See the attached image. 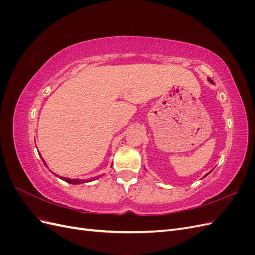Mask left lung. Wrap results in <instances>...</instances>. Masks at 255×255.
<instances>
[{
	"label": "left lung",
	"instance_id": "obj_1",
	"mask_svg": "<svg viewBox=\"0 0 255 255\" xmlns=\"http://www.w3.org/2000/svg\"><path fill=\"white\" fill-rule=\"evenodd\" d=\"M208 81H210L211 83H213V81H212V80H208ZM213 84H214V83H213ZM208 173H210V172H208ZM208 173H207V174H208ZM207 174H206V175H207ZM206 175H205V176H206Z\"/></svg>",
	"mask_w": 255,
	"mask_h": 255
}]
</instances>
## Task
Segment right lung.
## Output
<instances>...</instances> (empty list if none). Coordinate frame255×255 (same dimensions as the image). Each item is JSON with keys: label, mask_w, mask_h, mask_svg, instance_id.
<instances>
[{"label": "right lung", "mask_w": 255, "mask_h": 255, "mask_svg": "<svg viewBox=\"0 0 255 255\" xmlns=\"http://www.w3.org/2000/svg\"><path fill=\"white\" fill-rule=\"evenodd\" d=\"M42 161L44 163L43 159H42ZM44 165H45V164H44ZM60 179L66 181V182H68V183H70V184H81V183H84L85 181H86V180H78V179H76V180H71V179H66V177H61V176H60ZM97 179H98V176L94 177V179H92V180H97ZM92 180H87L86 182H91Z\"/></svg>", "instance_id": "right-lung-1"}]
</instances>
